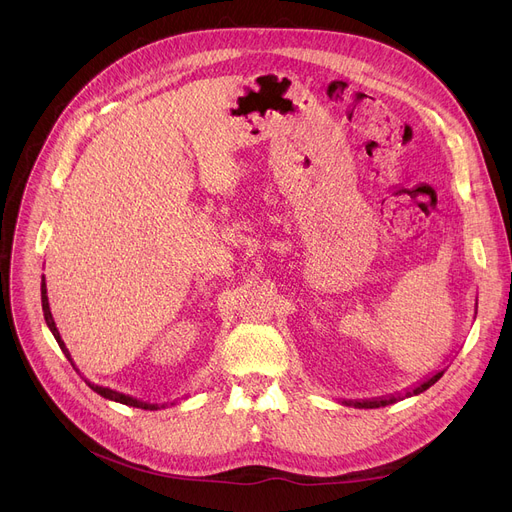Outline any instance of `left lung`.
<instances>
[{
	"label": "left lung",
	"mask_w": 512,
	"mask_h": 512,
	"mask_svg": "<svg viewBox=\"0 0 512 512\" xmlns=\"http://www.w3.org/2000/svg\"><path fill=\"white\" fill-rule=\"evenodd\" d=\"M475 313H477V303H475ZM444 371L446 369H440L434 375H427L423 382H419L417 386H413V388H409L405 392H400V394H390V396H380V398H367V400H342V405L355 407V409H380V407H388V405H394V402H398L402 398L417 396V394L425 392L429 386H434L442 378Z\"/></svg>",
	"instance_id": "1"
}]
</instances>
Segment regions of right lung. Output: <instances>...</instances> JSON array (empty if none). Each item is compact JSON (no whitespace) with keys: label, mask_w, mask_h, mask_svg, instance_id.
I'll use <instances>...</instances> for the list:
<instances>
[{"label":"right lung","mask_w":512,"mask_h":512,"mask_svg":"<svg viewBox=\"0 0 512 512\" xmlns=\"http://www.w3.org/2000/svg\"><path fill=\"white\" fill-rule=\"evenodd\" d=\"M41 305H43V315H45V324H47V328L51 330L53 338L58 340V344H60V348H62V353H64V355L70 359V363H72V357H70L68 348H66L64 340H62V336H60V332H58V328H56V321H53V315H51V309H49V299H47V286H45V276L41 278ZM72 365H74V363H72ZM85 382H87V384H89V388H91L93 392H97L99 396H103V398H107V400L120 402V405L137 407V409H145V411H157V409H166V407H168L166 402H164V405H153V402H145V400H139V398H134V396H128V394L116 392V390H112V388H103V386L91 384L89 380H85ZM170 405H174V402H170Z\"/></svg>","instance_id":"add662e5"}]
</instances>
